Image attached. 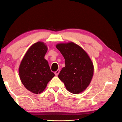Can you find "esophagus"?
Here are the masks:
<instances>
[{"label": "esophagus", "mask_w": 122, "mask_h": 122, "mask_svg": "<svg viewBox=\"0 0 122 122\" xmlns=\"http://www.w3.org/2000/svg\"><path fill=\"white\" fill-rule=\"evenodd\" d=\"M59 73H60V69H57V71L55 72V75L56 76H57L59 75Z\"/></svg>", "instance_id": "34e87169"}]
</instances>
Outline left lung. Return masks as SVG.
Returning a JSON list of instances; mask_svg holds the SVG:
<instances>
[{
  "mask_svg": "<svg viewBox=\"0 0 122 122\" xmlns=\"http://www.w3.org/2000/svg\"><path fill=\"white\" fill-rule=\"evenodd\" d=\"M56 47L65 60L66 66L58 75L68 92L78 94L89 86L93 77V63L87 53L73 42L59 43Z\"/></svg>",
  "mask_w": 122,
  "mask_h": 122,
  "instance_id": "8db88e82",
  "label": "left lung"
}]
</instances>
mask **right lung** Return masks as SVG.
Wrapping results in <instances>:
<instances>
[{
    "label": "right lung",
    "mask_w": 122,
    "mask_h": 122,
    "mask_svg": "<svg viewBox=\"0 0 122 122\" xmlns=\"http://www.w3.org/2000/svg\"><path fill=\"white\" fill-rule=\"evenodd\" d=\"M48 48L46 44L38 41L26 51L19 67L20 80L25 87L35 94H40L55 76L45 59Z\"/></svg>",
    "instance_id": "1"
}]
</instances>
